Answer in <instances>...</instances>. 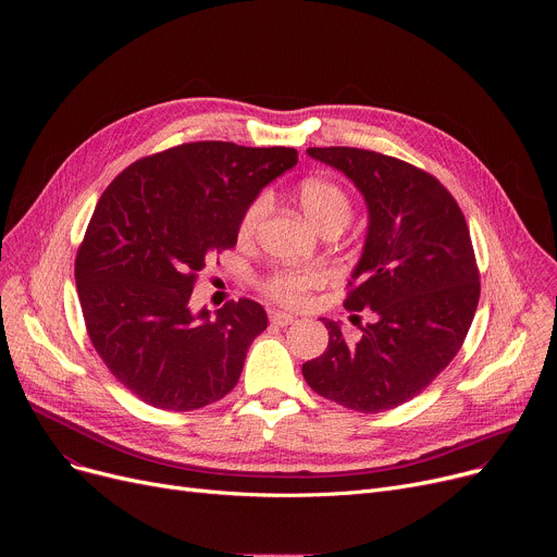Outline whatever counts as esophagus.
I'll return each mask as SVG.
<instances>
[{
  "mask_svg": "<svg viewBox=\"0 0 557 557\" xmlns=\"http://www.w3.org/2000/svg\"><path fill=\"white\" fill-rule=\"evenodd\" d=\"M269 317H271V324H275V326H280V329H284V326H288V324L295 322V317H293L290 312H282V310H271Z\"/></svg>",
  "mask_w": 557,
  "mask_h": 557,
  "instance_id": "esophagus-1",
  "label": "esophagus"
}]
</instances>
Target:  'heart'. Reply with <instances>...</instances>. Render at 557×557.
<instances>
[{
  "mask_svg": "<svg viewBox=\"0 0 557 557\" xmlns=\"http://www.w3.org/2000/svg\"><path fill=\"white\" fill-rule=\"evenodd\" d=\"M297 198L304 215L317 228H324L329 224L346 226L350 222L352 202L348 194L333 181L308 178L299 185ZM269 205H271L269 194H260L249 202V207L240 218V224H237V235H240V240H251L256 235L260 222L269 211ZM322 282H324L322 273H317L312 269H277L262 282V286L267 295H271L282 304H299L308 297L310 290L320 288Z\"/></svg>",
  "mask_w": 557,
  "mask_h": 557,
  "instance_id": "1",
  "label": "heart"
}]
</instances>
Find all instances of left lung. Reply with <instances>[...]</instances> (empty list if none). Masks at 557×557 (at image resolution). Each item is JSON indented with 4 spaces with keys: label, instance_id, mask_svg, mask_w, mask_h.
Instances as JSON below:
<instances>
[{
    "label": "left lung",
    "instance_id": "8db88e82",
    "mask_svg": "<svg viewBox=\"0 0 557 557\" xmlns=\"http://www.w3.org/2000/svg\"><path fill=\"white\" fill-rule=\"evenodd\" d=\"M306 151L363 194L368 233L344 306L370 308L374 320L359 339L324 320L329 348L301 372L324 399L385 412L423 392L467 337L481 297L469 228L454 196L399 158L357 147Z\"/></svg>",
    "mask_w": 557,
    "mask_h": 557
}]
</instances>
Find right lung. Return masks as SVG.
<instances>
[{"mask_svg":"<svg viewBox=\"0 0 557 557\" xmlns=\"http://www.w3.org/2000/svg\"><path fill=\"white\" fill-rule=\"evenodd\" d=\"M297 165L293 147L185 143L123 170L97 202L74 277L95 350L147 406L191 412L240 379L269 317L253 299L189 306L211 253L235 247L249 202Z\"/></svg>","mask_w":557,"mask_h":557,"instance_id":"add662e5","label":"right lung"}]
</instances>
